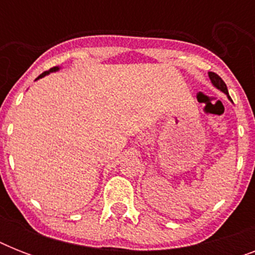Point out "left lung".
I'll use <instances>...</instances> for the list:
<instances>
[{
  "label": "left lung",
  "instance_id": "8db88e82",
  "mask_svg": "<svg viewBox=\"0 0 255 255\" xmlns=\"http://www.w3.org/2000/svg\"><path fill=\"white\" fill-rule=\"evenodd\" d=\"M209 78H210V81H212V83H213L214 87H217L218 90H221L222 92H225L226 95H228V98L230 99L229 92H228V87H226L225 82L222 81L221 78L218 77L216 73H209ZM230 100H232V99H230Z\"/></svg>",
  "mask_w": 255,
  "mask_h": 255
}]
</instances>
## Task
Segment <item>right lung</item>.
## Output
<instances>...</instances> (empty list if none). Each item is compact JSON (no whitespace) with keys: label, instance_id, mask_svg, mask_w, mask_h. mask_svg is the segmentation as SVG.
<instances>
[{"label":"right lung","instance_id":"obj_1","mask_svg":"<svg viewBox=\"0 0 255 255\" xmlns=\"http://www.w3.org/2000/svg\"><path fill=\"white\" fill-rule=\"evenodd\" d=\"M58 70H59V67H53V69H50L49 71H45V73H42L41 75H39V77L37 78V79H39V78H43V77H45V75H47V74L53 73V71H58Z\"/></svg>","mask_w":255,"mask_h":255}]
</instances>
